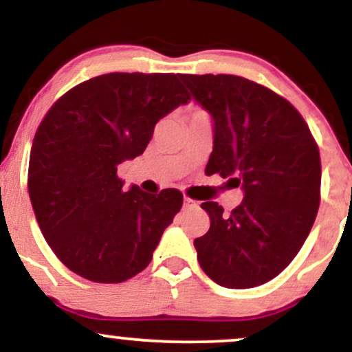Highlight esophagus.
Instances as JSON below:
<instances>
[{
  "label": "esophagus",
  "instance_id": "34e87169",
  "mask_svg": "<svg viewBox=\"0 0 352 352\" xmlns=\"http://www.w3.org/2000/svg\"><path fill=\"white\" fill-rule=\"evenodd\" d=\"M190 207H197V201L185 195L184 197V208H190Z\"/></svg>",
  "mask_w": 352,
  "mask_h": 352
}]
</instances>
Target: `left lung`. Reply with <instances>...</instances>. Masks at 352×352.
<instances>
[{
	"instance_id": "left-lung-1",
	"label": "left lung",
	"mask_w": 352,
	"mask_h": 352,
	"mask_svg": "<svg viewBox=\"0 0 352 352\" xmlns=\"http://www.w3.org/2000/svg\"><path fill=\"white\" fill-rule=\"evenodd\" d=\"M213 117L205 168L241 185L240 207L204 201L210 228L195 238L199 263L225 288L273 280L301 250L321 201V159L308 124L289 100L233 74H180ZM228 180V182H230Z\"/></svg>"
}]
</instances>
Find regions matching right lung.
Segmentation results:
<instances>
[{
    "mask_svg": "<svg viewBox=\"0 0 352 352\" xmlns=\"http://www.w3.org/2000/svg\"><path fill=\"white\" fill-rule=\"evenodd\" d=\"M180 74L109 72L52 104L36 131L28 190L47 245L71 272L94 283L131 280L151 263L180 212L177 188L124 190L117 167L151 142L155 124L187 104Z\"/></svg>",
    "mask_w": 352,
    "mask_h": 352,
    "instance_id": "obj_1",
    "label": "right lung"
}]
</instances>
